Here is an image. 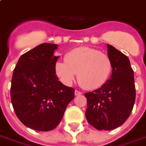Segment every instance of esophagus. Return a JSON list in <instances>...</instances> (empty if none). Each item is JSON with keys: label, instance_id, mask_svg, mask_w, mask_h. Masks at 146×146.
Wrapping results in <instances>:
<instances>
[{"label": "esophagus", "instance_id": "esophagus-1", "mask_svg": "<svg viewBox=\"0 0 146 146\" xmlns=\"http://www.w3.org/2000/svg\"><path fill=\"white\" fill-rule=\"evenodd\" d=\"M80 94H82V92L78 91V90H75V95H76V96H78V95H80Z\"/></svg>", "mask_w": 146, "mask_h": 146}]
</instances>
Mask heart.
<instances>
[{"mask_svg":"<svg viewBox=\"0 0 146 146\" xmlns=\"http://www.w3.org/2000/svg\"><path fill=\"white\" fill-rule=\"evenodd\" d=\"M55 70L57 76L66 86L72 85L77 74L78 83L83 88L95 90L108 81L112 62L107 54L84 46L68 52L65 62H56Z\"/></svg>","mask_w":146,"mask_h":146,"instance_id":"b5f03b06","label":"heart"}]
</instances>
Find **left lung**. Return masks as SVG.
I'll use <instances>...</instances> for the list:
<instances>
[{"mask_svg":"<svg viewBox=\"0 0 146 146\" xmlns=\"http://www.w3.org/2000/svg\"><path fill=\"white\" fill-rule=\"evenodd\" d=\"M107 46L112 62L111 76L99 89L85 93L87 121L100 131L113 130L123 125L135 100L134 71L129 59L114 46Z\"/></svg>","mask_w":146,"mask_h":146,"instance_id":"left-lung-1","label":"left lung"}]
</instances>
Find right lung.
<instances>
[{"label":"right lung","mask_w":146,"mask_h":146,"mask_svg":"<svg viewBox=\"0 0 146 146\" xmlns=\"http://www.w3.org/2000/svg\"><path fill=\"white\" fill-rule=\"evenodd\" d=\"M58 45L43 43L18 59L14 70L11 99L18 119L28 128L52 130L62 120L75 89L65 86L56 74Z\"/></svg>","instance_id":"add662e5"}]
</instances>
